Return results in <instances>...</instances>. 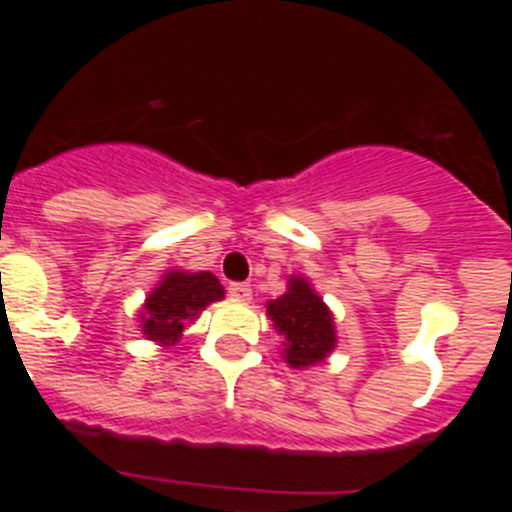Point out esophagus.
Wrapping results in <instances>:
<instances>
[{"mask_svg": "<svg viewBox=\"0 0 512 512\" xmlns=\"http://www.w3.org/2000/svg\"><path fill=\"white\" fill-rule=\"evenodd\" d=\"M228 292H230V297H233V300H238V302H248L253 297L251 287H248V284H243V282L230 284Z\"/></svg>", "mask_w": 512, "mask_h": 512, "instance_id": "1", "label": "esophagus"}]
</instances>
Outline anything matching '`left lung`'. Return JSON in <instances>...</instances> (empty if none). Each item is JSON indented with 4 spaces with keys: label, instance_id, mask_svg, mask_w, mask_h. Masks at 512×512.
Returning <instances> with one entry per match:
<instances>
[{
    "label": "left lung",
    "instance_id": "8db88e82",
    "mask_svg": "<svg viewBox=\"0 0 512 512\" xmlns=\"http://www.w3.org/2000/svg\"><path fill=\"white\" fill-rule=\"evenodd\" d=\"M266 315L282 341V359L292 369L323 364L338 343L333 312L307 277L289 274L287 292L266 302Z\"/></svg>",
    "mask_w": 512,
    "mask_h": 512
}]
</instances>
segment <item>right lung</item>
<instances>
[{
  "mask_svg": "<svg viewBox=\"0 0 512 512\" xmlns=\"http://www.w3.org/2000/svg\"><path fill=\"white\" fill-rule=\"evenodd\" d=\"M223 297V284L210 271L169 269L138 310L140 333L156 346H174L184 328L200 318L207 305Z\"/></svg>",
  "mask_w": 512,
  "mask_h": 512,
  "instance_id": "obj_1",
  "label": "right lung"
}]
</instances>
